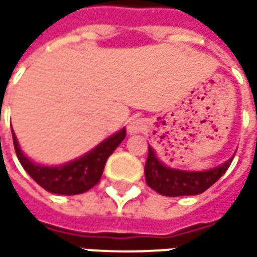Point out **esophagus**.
Masks as SVG:
<instances>
[{"mask_svg": "<svg viewBox=\"0 0 257 257\" xmlns=\"http://www.w3.org/2000/svg\"><path fill=\"white\" fill-rule=\"evenodd\" d=\"M146 130V121L143 118H131L130 123H127V131H130L131 134H139L142 131Z\"/></svg>", "mask_w": 257, "mask_h": 257, "instance_id": "esophagus-1", "label": "esophagus"}]
</instances>
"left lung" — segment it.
<instances>
[{"label": "left lung", "instance_id": "1", "mask_svg": "<svg viewBox=\"0 0 257 257\" xmlns=\"http://www.w3.org/2000/svg\"><path fill=\"white\" fill-rule=\"evenodd\" d=\"M231 160H226L223 165L216 166L208 171H180L165 166L157 157L153 148L148 146V159L145 165V177L150 188L162 196H196L206 191L213 183H216L228 170Z\"/></svg>", "mask_w": 257, "mask_h": 257}]
</instances>
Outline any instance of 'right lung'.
Here are the masks:
<instances>
[{
  "label": "right lung",
  "mask_w": 257,
  "mask_h": 257,
  "mask_svg": "<svg viewBox=\"0 0 257 257\" xmlns=\"http://www.w3.org/2000/svg\"><path fill=\"white\" fill-rule=\"evenodd\" d=\"M12 137H14L15 153L20 163L27 171V174L40 186H43L46 191L54 194L74 196V194L89 191L92 186H95L100 182L106 160L126 137V130L123 127L120 133L101 142L91 153H87L83 157L61 166H41L34 163L21 153L14 131H12Z\"/></svg>",
  "instance_id": "right-lung-1"
}]
</instances>
